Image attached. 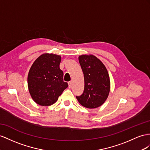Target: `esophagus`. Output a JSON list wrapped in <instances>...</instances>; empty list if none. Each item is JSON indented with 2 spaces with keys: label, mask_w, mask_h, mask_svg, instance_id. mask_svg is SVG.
I'll use <instances>...</instances> for the list:
<instances>
[{
  "label": "esophagus",
  "mask_w": 150,
  "mask_h": 150,
  "mask_svg": "<svg viewBox=\"0 0 150 150\" xmlns=\"http://www.w3.org/2000/svg\"><path fill=\"white\" fill-rule=\"evenodd\" d=\"M71 85H72L71 81L69 82H68V87H69V88H71Z\"/></svg>",
  "instance_id": "obj_1"
}]
</instances>
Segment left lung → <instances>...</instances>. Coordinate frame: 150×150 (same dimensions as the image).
I'll return each mask as SVG.
<instances>
[{"mask_svg":"<svg viewBox=\"0 0 150 150\" xmlns=\"http://www.w3.org/2000/svg\"><path fill=\"white\" fill-rule=\"evenodd\" d=\"M79 61L83 74L84 90L80 96H76L82 106L96 108L108 98L110 80L108 70L100 59L94 55L79 56Z\"/></svg>","mask_w":150,"mask_h":150,"instance_id":"1","label":"left lung"}]
</instances>
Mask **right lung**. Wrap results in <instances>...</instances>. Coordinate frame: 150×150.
Here are the masks:
<instances>
[{"mask_svg": "<svg viewBox=\"0 0 150 150\" xmlns=\"http://www.w3.org/2000/svg\"><path fill=\"white\" fill-rule=\"evenodd\" d=\"M61 57L44 53L37 57L28 75V87L33 100L41 106L55 103L68 85L63 81V72L59 68Z\"/></svg>", "mask_w": 150, "mask_h": 150, "instance_id": "right-lung-1", "label": "right lung"}]
</instances>
